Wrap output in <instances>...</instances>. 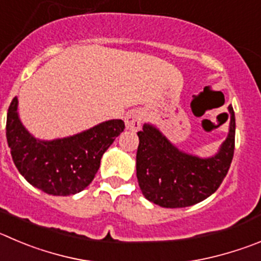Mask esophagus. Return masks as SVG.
Here are the masks:
<instances>
[{
  "mask_svg": "<svg viewBox=\"0 0 261 261\" xmlns=\"http://www.w3.org/2000/svg\"><path fill=\"white\" fill-rule=\"evenodd\" d=\"M143 119H144L143 112L138 111V109H134V111L128 112L125 117L126 128L133 131H138L139 128H140V126H142Z\"/></svg>",
  "mask_w": 261,
  "mask_h": 261,
  "instance_id": "1",
  "label": "esophagus"
}]
</instances>
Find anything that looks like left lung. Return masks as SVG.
Instances as JSON below:
<instances>
[{
	"instance_id": "obj_1",
	"label": "left lung",
	"mask_w": 261,
	"mask_h": 261,
	"mask_svg": "<svg viewBox=\"0 0 261 261\" xmlns=\"http://www.w3.org/2000/svg\"><path fill=\"white\" fill-rule=\"evenodd\" d=\"M228 136L211 157H198L179 149L152 123L139 131L136 176L148 201L161 207H188L215 193L232 164L236 118L228 107Z\"/></svg>"
}]
</instances>
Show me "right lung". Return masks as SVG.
Masks as SVG:
<instances>
[{"label": "right lung", "instance_id": "right-lung-1", "mask_svg": "<svg viewBox=\"0 0 261 261\" xmlns=\"http://www.w3.org/2000/svg\"><path fill=\"white\" fill-rule=\"evenodd\" d=\"M18 97L9 107L7 144L14 164L27 181L53 196H70L84 191L94 179L104 152L122 133V119H109L67 138H35L18 112Z\"/></svg>", "mask_w": 261, "mask_h": 261}]
</instances>
